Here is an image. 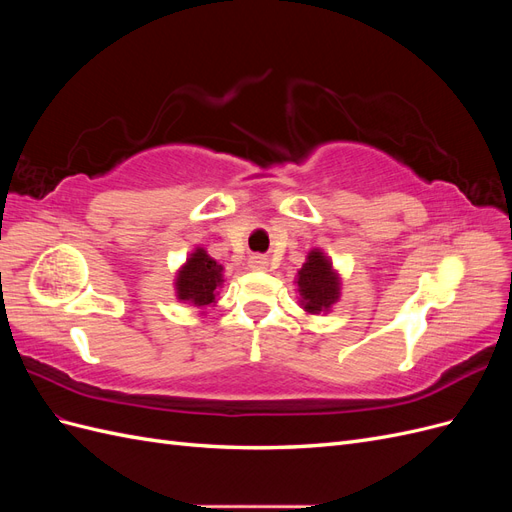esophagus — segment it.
<instances>
[{
	"label": "esophagus",
	"mask_w": 512,
	"mask_h": 512,
	"mask_svg": "<svg viewBox=\"0 0 512 512\" xmlns=\"http://www.w3.org/2000/svg\"><path fill=\"white\" fill-rule=\"evenodd\" d=\"M267 265H269V260L262 256V254H254V256H250V267L252 269H267Z\"/></svg>",
	"instance_id": "obj_1"
}]
</instances>
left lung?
I'll return each mask as SVG.
<instances>
[{
	"mask_svg": "<svg viewBox=\"0 0 512 512\" xmlns=\"http://www.w3.org/2000/svg\"><path fill=\"white\" fill-rule=\"evenodd\" d=\"M297 286L301 292V305L309 314L329 312L339 299V277L333 271L331 260L320 250H312L299 271Z\"/></svg>",
	"mask_w": 512,
	"mask_h": 512,
	"instance_id": "left-lung-1",
	"label": "left lung"
}]
</instances>
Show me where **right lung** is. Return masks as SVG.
Returning a JSON list of instances; mask_svg holds the SVG:
<instances>
[{
	"mask_svg": "<svg viewBox=\"0 0 512 512\" xmlns=\"http://www.w3.org/2000/svg\"><path fill=\"white\" fill-rule=\"evenodd\" d=\"M222 282V265H218L203 247H198L177 275V299L207 307L215 303V290Z\"/></svg>",
	"mask_w": 512,
	"mask_h": 512,
	"instance_id": "right-lung-1",
	"label": "right lung"
}]
</instances>
